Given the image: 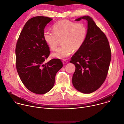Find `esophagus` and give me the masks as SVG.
Segmentation results:
<instances>
[{"mask_svg":"<svg viewBox=\"0 0 124 124\" xmlns=\"http://www.w3.org/2000/svg\"><path fill=\"white\" fill-rule=\"evenodd\" d=\"M62 63H63V64H65L68 63V62L67 61H66V60H63L62 61Z\"/></svg>","mask_w":124,"mask_h":124,"instance_id":"obj_1","label":"esophagus"}]
</instances>
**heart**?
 <instances>
[{"instance_id":"obj_1","label":"heart","mask_w":124,"mask_h":124,"mask_svg":"<svg viewBox=\"0 0 124 124\" xmlns=\"http://www.w3.org/2000/svg\"><path fill=\"white\" fill-rule=\"evenodd\" d=\"M52 30L53 31H45L44 32V39L52 50L56 49L59 40H61L62 46L52 55L53 57L60 59L68 57L73 50H79L84 45L88 33L85 24L68 20L56 23L53 26Z\"/></svg>"}]
</instances>
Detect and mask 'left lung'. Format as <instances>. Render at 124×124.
Wrapping results in <instances>:
<instances>
[{
    "instance_id": "left-lung-1",
    "label": "left lung",
    "mask_w": 124,
    "mask_h": 124,
    "mask_svg": "<svg viewBox=\"0 0 124 124\" xmlns=\"http://www.w3.org/2000/svg\"><path fill=\"white\" fill-rule=\"evenodd\" d=\"M87 22L88 33L82 46L70 61L76 67L72 83L75 88L84 93H90L102 85L107 76L111 60V50L105 34L92 17L84 16L75 20Z\"/></svg>"
}]
</instances>
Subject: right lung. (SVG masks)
Masks as SVG:
<instances>
[{
	"label": "right lung",
	"mask_w": 124,
	"mask_h": 124,
	"mask_svg": "<svg viewBox=\"0 0 124 124\" xmlns=\"http://www.w3.org/2000/svg\"><path fill=\"white\" fill-rule=\"evenodd\" d=\"M52 19L46 16L30 19L21 31L16 46V66L19 77L29 90L39 94L52 89L56 73L63 66L58 59L45 63L50 51L43 33Z\"/></svg>",
	"instance_id": "right-lung-1"
}]
</instances>
